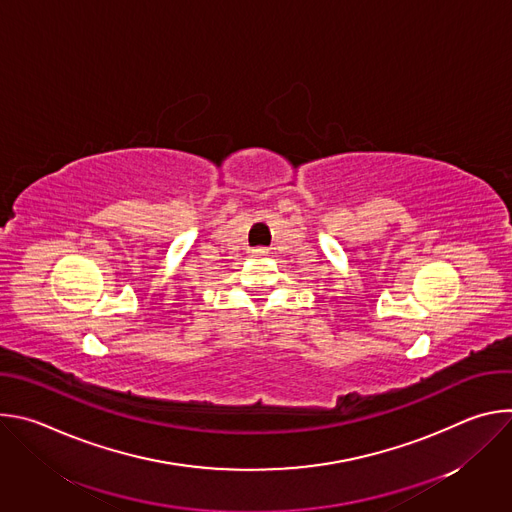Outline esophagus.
Instances as JSON below:
<instances>
[{
	"mask_svg": "<svg viewBox=\"0 0 512 512\" xmlns=\"http://www.w3.org/2000/svg\"><path fill=\"white\" fill-rule=\"evenodd\" d=\"M253 255H255V257H263V255H267V249H265V247H259V249H253Z\"/></svg>",
	"mask_w": 512,
	"mask_h": 512,
	"instance_id": "34e87169",
	"label": "esophagus"
}]
</instances>
